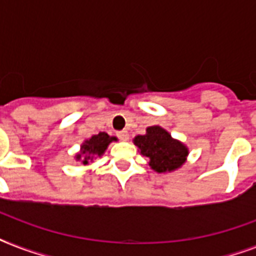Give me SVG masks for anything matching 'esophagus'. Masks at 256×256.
I'll return each instance as SVG.
<instances>
[{
	"label": "esophagus",
	"mask_w": 256,
	"mask_h": 256,
	"mask_svg": "<svg viewBox=\"0 0 256 256\" xmlns=\"http://www.w3.org/2000/svg\"><path fill=\"white\" fill-rule=\"evenodd\" d=\"M116 136H120V140H128V130H122V132H118V134H116Z\"/></svg>",
	"instance_id": "esophagus-1"
}]
</instances>
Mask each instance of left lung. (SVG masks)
Returning <instances> with one entry per match:
<instances>
[{
  "label": "left lung",
  "instance_id": "left-lung-1",
  "mask_svg": "<svg viewBox=\"0 0 256 256\" xmlns=\"http://www.w3.org/2000/svg\"><path fill=\"white\" fill-rule=\"evenodd\" d=\"M134 144L148 158V164L156 172H170L179 168L188 156V148L160 126H150L146 134L136 136Z\"/></svg>",
  "mask_w": 256,
  "mask_h": 256
}]
</instances>
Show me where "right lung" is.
Instances as JSON below:
<instances>
[{"label":"right lung","instance_id":"1","mask_svg":"<svg viewBox=\"0 0 256 256\" xmlns=\"http://www.w3.org/2000/svg\"><path fill=\"white\" fill-rule=\"evenodd\" d=\"M112 140H116V138L110 136L108 132H100L96 136H92L82 144L81 152L76 156V160H82L84 164H88L90 160H94V156H104V152Z\"/></svg>","mask_w":256,"mask_h":256}]
</instances>
